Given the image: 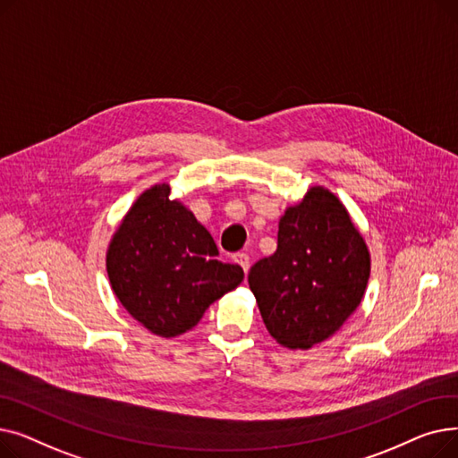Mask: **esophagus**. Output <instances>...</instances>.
<instances>
[{
	"instance_id": "esophagus-1",
	"label": "esophagus",
	"mask_w": 458,
	"mask_h": 458,
	"mask_svg": "<svg viewBox=\"0 0 458 458\" xmlns=\"http://www.w3.org/2000/svg\"><path fill=\"white\" fill-rule=\"evenodd\" d=\"M233 261H235V263H239V266L243 267V271H245V273L249 271L250 258H249V254H247V252H235V254H233Z\"/></svg>"
}]
</instances>
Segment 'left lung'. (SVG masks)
<instances>
[{
    "mask_svg": "<svg viewBox=\"0 0 458 458\" xmlns=\"http://www.w3.org/2000/svg\"><path fill=\"white\" fill-rule=\"evenodd\" d=\"M369 252L344 204L311 187L278 225L276 252L256 261L249 285L273 338L310 349L338 330L362 302Z\"/></svg>",
    "mask_w": 458,
    "mask_h": 458,
    "instance_id": "obj_1",
    "label": "left lung"
}]
</instances>
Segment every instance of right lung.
<instances>
[{
	"label": "right lung",
	"mask_w": 458,
	"mask_h": 458,
	"mask_svg": "<svg viewBox=\"0 0 458 458\" xmlns=\"http://www.w3.org/2000/svg\"><path fill=\"white\" fill-rule=\"evenodd\" d=\"M166 183L144 191L113 235L107 275L114 295L150 332L174 338L243 280L219 258L209 232Z\"/></svg>",
	"instance_id": "obj_1"
}]
</instances>
